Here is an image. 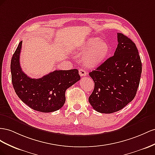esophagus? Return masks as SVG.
Instances as JSON below:
<instances>
[{
    "label": "esophagus",
    "instance_id": "34e87169",
    "mask_svg": "<svg viewBox=\"0 0 155 155\" xmlns=\"http://www.w3.org/2000/svg\"><path fill=\"white\" fill-rule=\"evenodd\" d=\"M78 72H79V74H80L81 77H86L87 75L86 71L84 70L83 69H79Z\"/></svg>",
    "mask_w": 155,
    "mask_h": 155
}]
</instances>
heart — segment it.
<instances>
[{
	"mask_svg": "<svg viewBox=\"0 0 155 155\" xmlns=\"http://www.w3.org/2000/svg\"><path fill=\"white\" fill-rule=\"evenodd\" d=\"M83 53L81 60L87 68H93L102 64L107 58L110 48L108 44L99 38L93 37L87 39L78 48Z\"/></svg>",
	"mask_w": 155,
	"mask_h": 155,
	"instance_id": "obj_1",
	"label": "heart"
}]
</instances>
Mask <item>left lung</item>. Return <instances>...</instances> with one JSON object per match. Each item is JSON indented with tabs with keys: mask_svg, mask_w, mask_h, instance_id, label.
<instances>
[{
	"mask_svg": "<svg viewBox=\"0 0 155 155\" xmlns=\"http://www.w3.org/2000/svg\"><path fill=\"white\" fill-rule=\"evenodd\" d=\"M118 45L114 56L89 73L95 82L89 103L97 112L119 111L134 99L139 86L141 61L135 43L117 33Z\"/></svg>",
	"mask_w": 155,
	"mask_h": 155,
	"instance_id": "8db88e82",
	"label": "left lung"
}]
</instances>
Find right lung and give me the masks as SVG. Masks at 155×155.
<instances>
[{"label": "right lung", "mask_w": 155, "mask_h": 155, "mask_svg": "<svg viewBox=\"0 0 155 155\" xmlns=\"http://www.w3.org/2000/svg\"><path fill=\"white\" fill-rule=\"evenodd\" d=\"M22 43L11 60L12 82L19 98L30 108L41 112H52L63 107L66 90L81 79L77 69L58 70L40 78L28 77L21 69L19 56Z\"/></svg>", "instance_id": "right-lung-1"}]
</instances>
